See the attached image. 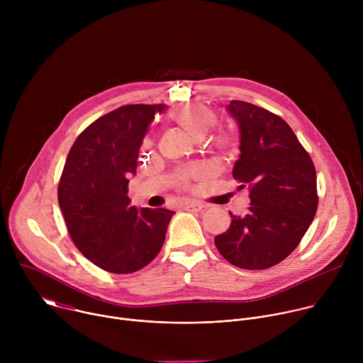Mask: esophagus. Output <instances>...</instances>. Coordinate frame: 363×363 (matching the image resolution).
Segmentation results:
<instances>
[{
  "label": "esophagus",
  "mask_w": 363,
  "mask_h": 363,
  "mask_svg": "<svg viewBox=\"0 0 363 363\" xmlns=\"http://www.w3.org/2000/svg\"><path fill=\"white\" fill-rule=\"evenodd\" d=\"M205 208V205H202L201 202H195V201H191V202H186L185 203V210L186 211H195V213H199Z\"/></svg>",
  "instance_id": "1"
}]
</instances>
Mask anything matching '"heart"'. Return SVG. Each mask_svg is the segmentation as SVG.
Returning a JSON list of instances; mask_svg holds the SVG:
<instances>
[{
  "label": "heart",
  "instance_id": "heart-1",
  "mask_svg": "<svg viewBox=\"0 0 363 363\" xmlns=\"http://www.w3.org/2000/svg\"><path fill=\"white\" fill-rule=\"evenodd\" d=\"M171 118L174 122L181 125L185 130H188L198 140L202 139L217 123V115L214 113V111H211L206 106H202V105H194V103L178 106L171 113ZM210 142L214 147H217L220 150H230L235 143V138L230 130H218L217 133H214L211 136ZM199 174H201V171H198V169L185 171L179 177V184L186 186L189 178L198 177Z\"/></svg>",
  "mask_w": 363,
  "mask_h": 363
}]
</instances>
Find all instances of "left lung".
<instances>
[{
    "instance_id": "1",
    "label": "left lung",
    "mask_w": 363,
    "mask_h": 363,
    "mask_svg": "<svg viewBox=\"0 0 363 363\" xmlns=\"http://www.w3.org/2000/svg\"><path fill=\"white\" fill-rule=\"evenodd\" d=\"M240 125V158L233 177L250 191L244 217L214 238L231 264L264 270L283 262L312 224L319 203L316 169L291 128L277 115L242 100H231Z\"/></svg>"
}]
</instances>
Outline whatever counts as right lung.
<instances>
[{
  "label": "right lung",
  "instance_id": "right-lung-1",
  "mask_svg": "<svg viewBox=\"0 0 363 363\" xmlns=\"http://www.w3.org/2000/svg\"><path fill=\"white\" fill-rule=\"evenodd\" d=\"M158 105H126L90 123L74 140L60 177L57 196L69 234L97 267L130 274L161 251L175 214L165 208L136 210L128 196L139 147Z\"/></svg>",
  "mask_w": 363,
  "mask_h": 363
}]
</instances>
